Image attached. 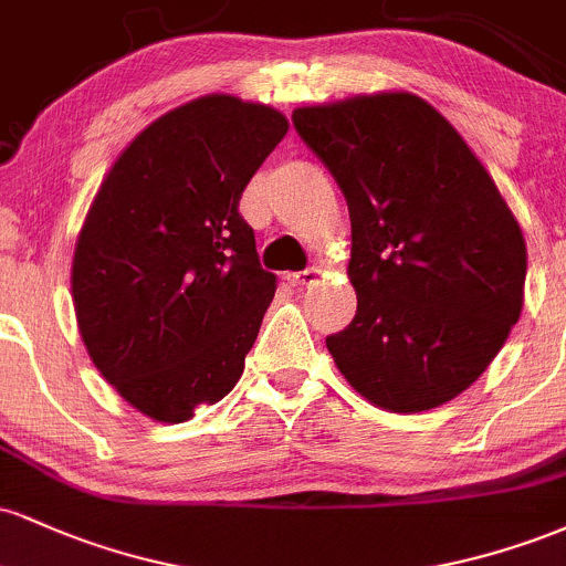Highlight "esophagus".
Segmentation results:
<instances>
[{
    "mask_svg": "<svg viewBox=\"0 0 566 566\" xmlns=\"http://www.w3.org/2000/svg\"><path fill=\"white\" fill-rule=\"evenodd\" d=\"M319 279V269H305L295 271V274H287V282L292 287H305V284H314Z\"/></svg>",
    "mask_w": 566,
    "mask_h": 566,
    "instance_id": "obj_1",
    "label": "esophagus"
}]
</instances>
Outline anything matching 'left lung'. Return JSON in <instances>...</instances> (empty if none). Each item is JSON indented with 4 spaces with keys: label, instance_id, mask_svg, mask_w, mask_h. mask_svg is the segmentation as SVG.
Returning a JSON list of instances; mask_svg holds the SVG:
<instances>
[{
    "label": "left lung",
    "instance_id": "1",
    "mask_svg": "<svg viewBox=\"0 0 566 566\" xmlns=\"http://www.w3.org/2000/svg\"><path fill=\"white\" fill-rule=\"evenodd\" d=\"M348 201L356 316L327 337L367 401L423 412L463 394L518 322L522 229L458 129L409 93L292 114Z\"/></svg>",
    "mask_w": 566,
    "mask_h": 566
}]
</instances>
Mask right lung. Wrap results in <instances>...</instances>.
I'll return each mask as SVG.
<instances>
[{
    "label": "right lung",
    "instance_id": "right-lung-1",
    "mask_svg": "<svg viewBox=\"0 0 566 566\" xmlns=\"http://www.w3.org/2000/svg\"><path fill=\"white\" fill-rule=\"evenodd\" d=\"M287 127L261 103L199 97L143 129L90 207L76 322L103 378L148 418L184 423L242 378L276 276L239 199Z\"/></svg>",
    "mask_w": 566,
    "mask_h": 566
}]
</instances>
